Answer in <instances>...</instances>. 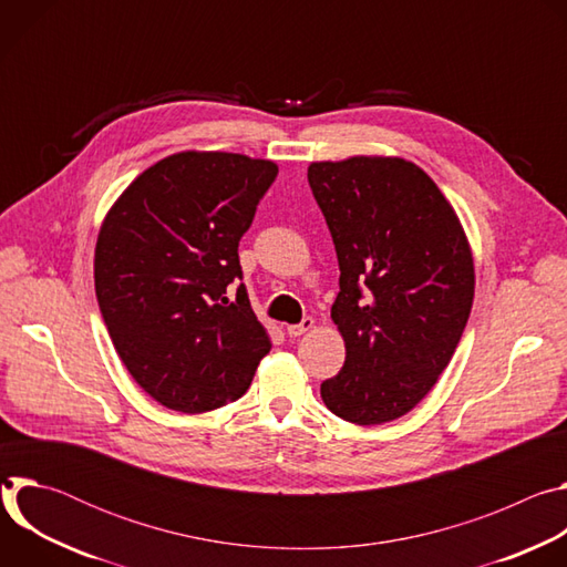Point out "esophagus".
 Segmentation results:
<instances>
[{
  "mask_svg": "<svg viewBox=\"0 0 567 567\" xmlns=\"http://www.w3.org/2000/svg\"><path fill=\"white\" fill-rule=\"evenodd\" d=\"M313 328V318L311 316H305L300 322H296V326H289L287 328V334L291 337V339H296V337H302L305 332H309Z\"/></svg>",
  "mask_w": 567,
  "mask_h": 567,
  "instance_id": "esophagus-1",
  "label": "esophagus"
}]
</instances>
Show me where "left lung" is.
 <instances>
[{
	"mask_svg": "<svg viewBox=\"0 0 567 567\" xmlns=\"http://www.w3.org/2000/svg\"><path fill=\"white\" fill-rule=\"evenodd\" d=\"M307 182L341 269L332 320L346 363L320 396L346 422H392L429 394L466 328L475 278L464 230L411 161H320Z\"/></svg>",
	"mask_w": 567,
	"mask_h": 567,
	"instance_id": "8db88e82",
	"label": "left lung"
}]
</instances>
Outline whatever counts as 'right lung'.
Returning a JSON list of instances; mask_svg holds the SVG:
<instances>
[{
  "mask_svg": "<svg viewBox=\"0 0 567 567\" xmlns=\"http://www.w3.org/2000/svg\"><path fill=\"white\" fill-rule=\"evenodd\" d=\"M278 177L274 161L179 152L138 175L96 241V298L134 381L161 406L215 411L254 381L271 341L239 285L237 247Z\"/></svg>",
  "mask_w": 567,
  "mask_h": 567,
  "instance_id": "obj_1",
  "label": "right lung"
}]
</instances>
